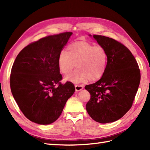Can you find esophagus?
<instances>
[{
    "label": "esophagus",
    "mask_w": 150,
    "mask_h": 150,
    "mask_svg": "<svg viewBox=\"0 0 150 150\" xmlns=\"http://www.w3.org/2000/svg\"><path fill=\"white\" fill-rule=\"evenodd\" d=\"M83 89V86L81 84H75V90L76 91H81Z\"/></svg>",
    "instance_id": "1"
}]
</instances>
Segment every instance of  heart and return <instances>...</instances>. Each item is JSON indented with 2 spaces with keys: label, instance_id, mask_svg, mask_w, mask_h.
I'll return each instance as SVG.
<instances>
[{
  "label": "heart",
  "instance_id": "obj_1",
  "mask_svg": "<svg viewBox=\"0 0 150 150\" xmlns=\"http://www.w3.org/2000/svg\"><path fill=\"white\" fill-rule=\"evenodd\" d=\"M108 65V53L106 47L86 41L70 44L66 51L60 53L58 58L59 69L63 74H69L76 66L78 68L66 78L74 83L88 79L91 81L98 80L104 75Z\"/></svg>",
  "mask_w": 150,
  "mask_h": 150
}]
</instances>
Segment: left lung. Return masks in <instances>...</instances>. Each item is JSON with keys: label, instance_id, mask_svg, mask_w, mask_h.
I'll return each instance as SVG.
<instances>
[{"label": "left lung", "instance_id": "8db88e82", "mask_svg": "<svg viewBox=\"0 0 150 150\" xmlns=\"http://www.w3.org/2000/svg\"><path fill=\"white\" fill-rule=\"evenodd\" d=\"M93 37L107 50L108 65L100 80L85 86L91 95L86 108L96 122H113L132 108L141 81V71L134 56L124 44L108 37Z\"/></svg>", "mask_w": 150, "mask_h": 150}]
</instances>
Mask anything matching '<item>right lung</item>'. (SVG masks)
Instances as JSON below:
<instances>
[{"instance_id": "add662e5", "label": "right lung", "mask_w": 150, "mask_h": 150, "mask_svg": "<svg viewBox=\"0 0 150 150\" xmlns=\"http://www.w3.org/2000/svg\"><path fill=\"white\" fill-rule=\"evenodd\" d=\"M72 32L47 36L28 44L16 57L10 74V88L18 106L27 119L49 124L58 119L75 86L67 81L58 66L60 53Z\"/></svg>"}]
</instances>
